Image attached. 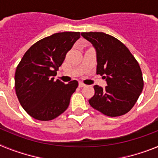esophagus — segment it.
Instances as JSON below:
<instances>
[{"mask_svg": "<svg viewBox=\"0 0 158 158\" xmlns=\"http://www.w3.org/2000/svg\"><path fill=\"white\" fill-rule=\"evenodd\" d=\"M84 86H85V84L82 83V82H79V87L82 88V87H84Z\"/></svg>", "mask_w": 158, "mask_h": 158, "instance_id": "esophagus-1", "label": "esophagus"}]
</instances>
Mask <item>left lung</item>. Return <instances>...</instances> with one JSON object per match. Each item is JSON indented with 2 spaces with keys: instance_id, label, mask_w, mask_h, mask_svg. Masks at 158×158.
<instances>
[{
  "instance_id": "8db88e82",
  "label": "left lung",
  "mask_w": 158,
  "mask_h": 158,
  "mask_svg": "<svg viewBox=\"0 0 158 158\" xmlns=\"http://www.w3.org/2000/svg\"><path fill=\"white\" fill-rule=\"evenodd\" d=\"M96 51V73L106 79L105 89L94 85L89 104L107 116L116 117L131 111L142 93L144 81L139 62L116 38L104 32H82Z\"/></svg>"
}]
</instances>
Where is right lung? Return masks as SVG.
I'll return each mask as SVG.
<instances>
[{"instance_id": "1", "label": "right lung", "mask_w": 158, "mask_h": 158, "mask_svg": "<svg viewBox=\"0 0 158 158\" xmlns=\"http://www.w3.org/2000/svg\"><path fill=\"white\" fill-rule=\"evenodd\" d=\"M80 38V32L55 33L36 42L16 67L15 89L23 109L32 118L52 120L63 113L78 86L77 81H54L67 52Z\"/></svg>"}]
</instances>
